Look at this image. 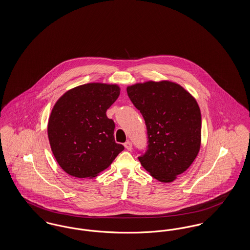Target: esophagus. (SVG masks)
Here are the masks:
<instances>
[{
	"instance_id": "1",
	"label": "esophagus",
	"mask_w": 250,
	"mask_h": 250,
	"mask_svg": "<svg viewBox=\"0 0 250 250\" xmlns=\"http://www.w3.org/2000/svg\"><path fill=\"white\" fill-rule=\"evenodd\" d=\"M125 149H127V150H132V143H131V142H129V141H127V142H125Z\"/></svg>"
}]
</instances>
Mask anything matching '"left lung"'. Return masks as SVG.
Masks as SVG:
<instances>
[{
    "mask_svg": "<svg viewBox=\"0 0 250 250\" xmlns=\"http://www.w3.org/2000/svg\"><path fill=\"white\" fill-rule=\"evenodd\" d=\"M127 95L147 128L148 146L139 156L154 178L169 183L186 171L200 151L202 114L195 98L179 84L147 82Z\"/></svg>",
    "mask_w": 250,
    "mask_h": 250,
    "instance_id": "obj_1",
    "label": "left lung"
}]
</instances>
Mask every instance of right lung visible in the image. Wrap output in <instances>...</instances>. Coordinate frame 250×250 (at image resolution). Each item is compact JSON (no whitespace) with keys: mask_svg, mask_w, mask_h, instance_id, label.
I'll return each mask as SVG.
<instances>
[{"mask_svg":"<svg viewBox=\"0 0 250 250\" xmlns=\"http://www.w3.org/2000/svg\"><path fill=\"white\" fill-rule=\"evenodd\" d=\"M119 95L115 84H83L67 91L54 105L48 141L60 167L69 175L95 177L125 149L115 143V124L106 114Z\"/></svg>","mask_w":250,"mask_h":250,"instance_id":"obj_1","label":"right lung"}]
</instances>
